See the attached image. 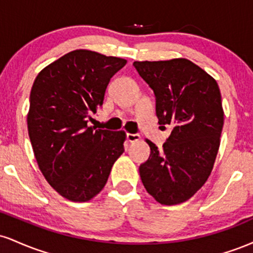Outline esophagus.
I'll return each instance as SVG.
<instances>
[{"label":"esophagus","instance_id":"esophagus-1","mask_svg":"<svg viewBox=\"0 0 253 253\" xmlns=\"http://www.w3.org/2000/svg\"><path fill=\"white\" fill-rule=\"evenodd\" d=\"M139 139H140V135L139 134H132V133H128V134H127V140H128L129 143H134V141H138Z\"/></svg>","mask_w":253,"mask_h":253}]
</instances>
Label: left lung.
Instances as JSON below:
<instances>
[{"mask_svg": "<svg viewBox=\"0 0 253 253\" xmlns=\"http://www.w3.org/2000/svg\"><path fill=\"white\" fill-rule=\"evenodd\" d=\"M133 65L155 92L158 124L172 126L162 150L146 139L151 153L139 167L141 182L161 205H178L205 184L213 169L223 126L219 85L185 58Z\"/></svg>", "mask_w": 253, "mask_h": 253, "instance_id": "1", "label": "left lung"}]
</instances>
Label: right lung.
Returning a JSON list of instances; mask_svg holds the SVG:
<instances>
[{"mask_svg":"<svg viewBox=\"0 0 253 253\" xmlns=\"http://www.w3.org/2000/svg\"><path fill=\"white\" fill-rule=\"evenodd\" d=\"M127 60L89 50L64 54L38 74L31 90L28 135L38 167L65 199L96 196L124 153V130L88 126L103 104L110 78Z\"/></svg>","mask_w":253,"mask_h":253,"instance_id":"obj_1","label":"right lung"}]
</instances>
